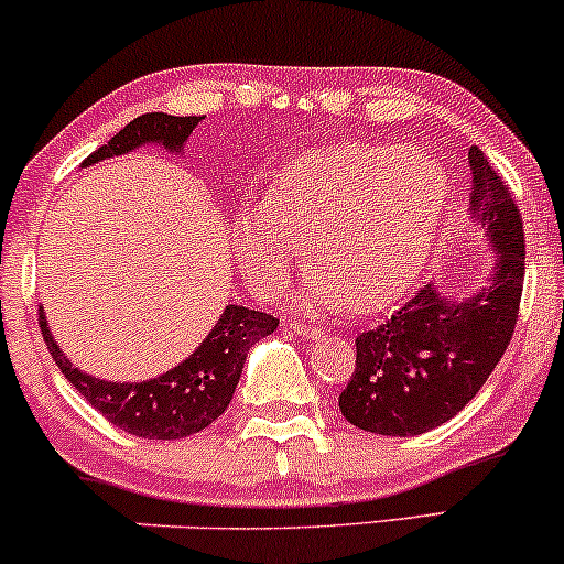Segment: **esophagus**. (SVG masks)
<instances>
[{
  "mask_svg": "<svg viewBox=\"0 0 564 564\" xmlns=\"http://www.w3.org/2000/svg\"><path fill=\"white\" fill-rule=\"evenodd\" d=\"M286 326H289L291 332H294V334H300V336H310V339H318V336L323 334L318 326H313V323H304V321H296V318H289Z\"/></svg>",
  "mask_w": 564,
  "mask_h": 564,
  "instance_id": "obj_1",
  "label": "esophagus"
}]
</instances>
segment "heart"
I'll return each mask as SVG.
<instances>
[{
	"instance_id": "1",
	"label": "heart",
	"mask_w": 564,
	"mask_h": 564,
	"mask_svg": "<svg viewBox=\"0 0 564 564\" xmlns=\"http://www.w3.org/2000/svg\"><path fill=\"white\" fill-rule=\"evenodd\" d=\"M448 198V174L430 153L341 142L289 161L260 212L236 225V257L262 294H278L294 246L326 283L313 296L352 313L390 307L422 273Z\"/></svg>"
}]
</instances>
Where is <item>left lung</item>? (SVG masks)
Masks as SVG:
<instances>
[{
    "label": "left lung",
    "instance_id": "1",
    "mask_svg": "<svg viewBox=\"0 0 564 564\" xmlns=\"http://www.w3.org/2000/svg\"><path fill=\"white\" fill-rule=\"evenodd\" d=\"M471 215L496 246L488 286L448 300L424 286L398 313L355 336V371L339 394L341 416L377 435H424L480 392L509 347L525 281V232L509 185L469 148Z\"/></svg>",
    "mask_w": 564,
    "mask_h": 564
}]
</instances>
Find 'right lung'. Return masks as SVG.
<instances>
[{"label":"right lung","instance_id":"obj_1","mask_svg":"<svg viewBox=\"0 0 564 564\" xmlns=\"http://www.w3.org/2000/svg\"><path fill=\"white\" fill-rule=\"evenodd\" d=\"M200 116H170V113H142L134 121L113 134L93 156L84 159V166L95 161L121 156L134 151L142 142H161L170 151H180L193 129L198 127ZM39 328L47 341L50 355L66 373V379L87 403L97 408L108 422L129 432L134 437L148 440H180L206 430L215 419L225 413L236 392L246 352L262 336L273 334L278 318L260 310L228 304L223 318L212 328V334L200 341V347L172 371L156 379L119 381L95 379L82 373L79 368L61 352L39 307Z\"/></svg>","mask_w":564,"mask_h":564}]
</instances>
